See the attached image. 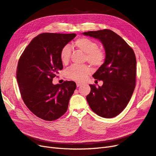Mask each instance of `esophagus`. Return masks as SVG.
I'll list each match as a JSON object with an SVG mask.
<instances>
[{
	"mask_svg": "<svg viewBox=\"0 0 156 156\" xmlns=\"http://www.w3.org/2000/svg\"><path fill=\"white\" fill-rule=\"evenodd\" d=\"M76 86L78 87H80V86H82V83H81V82H76Z\"/></svg>",
	"mask_w": 156,
	"mask_h": 156,
	"instance_id": "1",
	"label": "esophagus"
}]
</instances>
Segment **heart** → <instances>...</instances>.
I'll return each mask as SVG.
<instances>
[{"mask_svg":"<svg viewBox=\"0 0 156 156\" xmlns=\"http://www.w3.org/2000/svg\"><path fill=\"white\" fill-rule=\"evenodd\" d=\"M74 46L78 50L85 52L84 59L95 66L103 64L105 54L104 51L99 48L98 43L87 37H80L74 42ZM71 55V47L65 45L60 51V59L63 64L68 63ZM91 69L87 65H73L65 70L66 77L73 80L81 82L91 73Z\"/></svg>","mask_w":156,"mask_h":156,"instance_id":"obj_1","label":"heart"}]
</instances>
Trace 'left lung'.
Listing matches in <instances>:
<instances>
[{
	"mask_svg": "<svg viewBox=\"0 0 156 156\" xmlns=\"http://www.w3.org/2000/svg\"><path fill=\"white\" fill-rule=\"evenodd\" d=\"M99 41L104 46L105 63L93 77L103 80L101 87L90 84L86 99L91 109L101 117L112 118L125 109L134 91L136 61L133 49L112 30L103 29L83 33ZM97 81V80H96Z\"/></svg>",
	"mask_w": 156,
	"mask_h": 156,
	"instance_id": "1",
	"label": "left lung"
}]
</instances>
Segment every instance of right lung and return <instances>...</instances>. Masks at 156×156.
Here are the masks:
<instances>
[{
  "label": "right lung",
  "instance_id": "right-lung-1",
  "mask_svg": "<svg viewBox=\"0 0 156 156\" xmlns=\"http://www.w3.org/2000/svg\"><path fill=\"white\" fill-rule=\"evenodd\" d=\"M75 33L38 34L26 47L18 61L16 78L24 103L37 117L53 121L67 110L76 88L73 81L53 85V78L63 69L60 51Z\"/></svg>",
  "mask_w": 156,
  "mask_h": 156
}]
</instances>
